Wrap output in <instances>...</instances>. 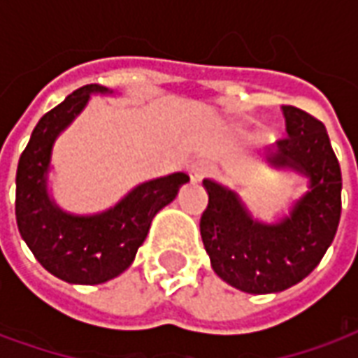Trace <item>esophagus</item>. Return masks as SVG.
<instances>
[{
	"mask_svg": "<svg viewBox=\"0 0 358 358\" xmlns=\"http://www.w3.org/2000/svg\"><path fill=\"white\" fill-rule=\"evenodd\" d=\"M187 172H189V180H192L194 184H197V182H201L205 176H209L210 172H213V166H210L209 163H205V161H197V163L189 164Z\"/></svg>",
	"mask_w": 358,
	"mask_h": 358,
	"instance_id": "1",
	"label": "esophagus"
}]
</instances>
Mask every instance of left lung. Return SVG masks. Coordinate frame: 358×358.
I'll return each mask as SVG.
<instances>
[{"label":"left lung","instance_id":"left-lung-1","mask_svg":"<svg viewBox=\"0 0 358 358\" xmlns=\"http://www.w3.org/2000/svg\"><path fill=\"white\" fill-rule=\"evenodd\" d=\"M285 140L264 155L270 169L307 180V192L274 222L253 217L248 205L217 180L205 178L209 205L201 238L210 266L245 293H278L307 278L322 261L341 217V171L320 120L284 105Z\"/></svg>","mask_w":358,"mask_h":358}]
</instances>
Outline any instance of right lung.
I'll return each mask as SVG.
<instances>
[{
    "label": "right lung",
    "instance_id": "right-lung-1",
    "mask_svg": "<svg viewBox=\"0 0 358 358\" xmlns=\"http://www.w3.org/2000/svg\"><path fill=\"white\" fill-rule=\"evenodd\" d=\"M95 94L113 90L90 84L45 113L17 166V226L38 263L69 284L95 285L122 274L148 238L151 220L189 182L186 172L148 180L109 209L76 215L61 209L50 192L53 145Z\"/></svg>",
    "mask_w": 358,
    "mask_h": 358
}]
</instances>
